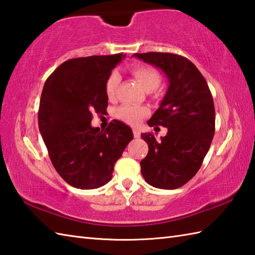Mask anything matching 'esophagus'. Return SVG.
Wrapping results in <instances>:
<instances>
[{"mask_svg": "<svg viewBox=\"0 0 255 255\" xmlns=\"http://www.w3.org/2000/svg\"><path fill=\"white\" fill-rule=\"evenodd\" d=\"M132 132H133V137H134V138H139V137H140V131L138 130V129L133 128V129H132Z\"/></svg>", "mask_w": 255, "mask_h": 255, "instance_id": "obj_1", "label": "esophagus"}]
</instances>
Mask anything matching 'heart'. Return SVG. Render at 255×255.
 <instances>
[{"label":"heart","instance_id":"b5f03b06","mask_svg":"<svg viewBox=\"0 0 255 255\" xmlns=\"http://www.w3.org/2000/svg\"><path fill=\"white\" fill-rule=\"evenodd\" d=\"M131 74L137 80L139 85L145 91L151 92L158 88L161 82V77L158 71L148 66H134L131 68ZM119 84V75L117 73H112L107 78L105 83L106 95L112 99L115 96L116 90ZM147 111L143 107L136 105H124L116 111V116L122 122L129 125H137L144 117Z\"/></svg>","mask_w":255,"mask_h":255}]
</instances>
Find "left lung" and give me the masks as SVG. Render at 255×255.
<instances>
[{
    "mask_svg": "<svg viewBox=\"0 0 255 255\" xmlns=\"http://www.w3.org/2000/svg\"><path fill=\"white\" fill-rule=\"evenodd\" d=\"M140 60L162 70L169 88L158 110L149 119L150 127L167 128L156 140L141 133L149 152L140 162L141 174L156 188L174 189L198 172L215 134V106L205 78L188 59L167 52L134 53Z\"/></svg>",
    "mask_w": 255,
    "mask_h": 255,
    "instance_id": "1",
    "label": "left lung"
}]
</instances>
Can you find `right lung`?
<instances>
[{"label":"right lung","instance_id":"1","mask_svg":"<svg viewBox=\"0 0 255 255\" xmlns=\"http://www.w3.org/2000/svg\"><path fill=\"white\" fill-rule=\"evenodd\" d=\"M125 55L70 59L42 89L38 126L58 174L75 188H99L112 180L114 165L131 141V128L113 121L105 130L92 127L93 114L108 105L105 83Z\"/></svg>","mask_w":255,"mask_h":255}]
</instances>
